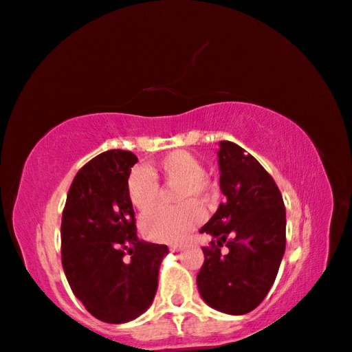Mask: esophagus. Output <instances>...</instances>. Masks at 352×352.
<instances>
[{"instance_id":"1","label":"esophagus","mask_w":352,"mask_h":352,"mask_svg":"<svg viewBox=\"0 0 352 352\" xmlns=\"http://www.w3.org/2000/svg\"><path fill=\"white\" fill-rule=\"evenodd\" d=\"M181 249H182V246H179V244H171V246H170L171 252H179Z\"/></svg>"}]
</instances>
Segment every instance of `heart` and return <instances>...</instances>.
Returning <instances> with one entry per match:
<instances>
[{
    "label": "heart",
    "mask_w": 352,
    "mask_h": 352,
    "mask_svg": "<svg viewBox=\"0 0 352 352\" xmlns=\"http://www.w3.org/2000/svg\"><path fill=\"white\" fill-rule=\"evenodd\" d=\"M157 181L165 186L179 184L176 188V201L181 206L175 210H157L142 217V235L159 243L182 241L203 221V210L192 200H210L211 182L195 155L186 151L171 152L147 171L135 170L129 176L126 197L138 212L151 211L159 203L160 188Z\"/></svg>",
    "instance_id": "b5f03b06"
}]
</instances>
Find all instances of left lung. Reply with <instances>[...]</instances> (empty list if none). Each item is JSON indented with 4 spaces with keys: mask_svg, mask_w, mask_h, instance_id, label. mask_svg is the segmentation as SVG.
<instances>
[{
    "mask_svg": "<svg viewBox=\"0 0 352 352\" xmlns=\"http://www.w3.org/2000/svg\"><path fill=\"white\" fill-rule=\"evenodd\" d=\"M217 157L226 203L200 230L211 246L203 248L197 286L211 308L239 316L257 308L276 279L286 251V208L273 177L243 147L221 141Z\"/></svg>",
    "mask_w": 352,
    "mask_h": 352,
    "instance_id": "left-lung-1",
    "label": "left lung"
}]
</instances>
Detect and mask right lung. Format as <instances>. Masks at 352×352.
Returning <instances> with one entry per match:
<instances>
[{"instance_id":"1","label":"right lung","mask_w":352,"mask_h":352,"mask_svg":"<svg viewBox=\"0 0 352 352\" xmlns=\"http://www.w3.org/2000/svg\"><path fill=\"white\" fill-rule=\"evenodd\" d=\"M136 162L133 152L120 149L91 159L74 176L62 216V263L69 287L91 316L108 324L129 322L151 307L168 254L165 244L136 235L126 197Z\"/></svg>"}]
</instances>
